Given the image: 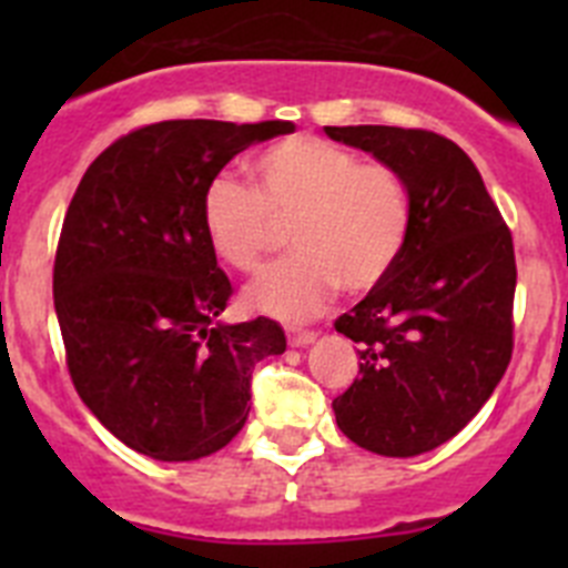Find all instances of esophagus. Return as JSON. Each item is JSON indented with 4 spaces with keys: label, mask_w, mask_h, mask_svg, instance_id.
I'll return each instance as SVG.
<instances>
[{
    "label": "esophagus",
    "mask_w": 568,
    "mask_h": 568,
    "mask_svg": "<svg viewBox=\"0 0 568 568\" xmlns=\"http://www.w3.org/2000/svg\"><path fill=\"white\" fill-rule=\"evenodd\" d=\"M287 341L290 346H307L315 341L313 329H301V327H287Z\"/></svg>",
    "instance_id": "1"
}]
</instances>
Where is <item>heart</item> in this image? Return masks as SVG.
Masks as SVG:
<instances>
[{
  "mask_svg": "<svg viewBox=\"0 0 568 568\" xmlns=\"http://www.w3.org/2000/svg\"><path fill=\"white\" fill-rule=\"evenodd\" d=\"M255 190L222 173L204 187L202 227L227 267L253 273L290 227L298 253L264 270L244 293L255 313L313 318L344 287L384 284L413 230L404 175L318 135H290L255 155Z\"/></svg>",
  "mask_w": 568,
  "mask_h": 568,
  "instance_id": "1",
  "label": "heart"
}]
</instances>
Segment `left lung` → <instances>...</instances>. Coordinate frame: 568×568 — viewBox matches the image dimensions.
<instances>
[{
	"label": "left lung",
	"mask_w": 568,
	"mask_h": 568,
	"mask_svg": "<svg viewBox=\"0 0 568 568\" xmlns=\"http://www.w3.org/2000/svg\"><path fill=\"white\" fill-rule=\"evenodd\" d=\"M404 175L409 241L384 284L335 329L358 344V378L333 400L341 433L386 458L458 435L504 378L515 346V247L469 155L433 130L324 128Z\"/></svg>",
	"instance_id": "1"
}]
</instances>
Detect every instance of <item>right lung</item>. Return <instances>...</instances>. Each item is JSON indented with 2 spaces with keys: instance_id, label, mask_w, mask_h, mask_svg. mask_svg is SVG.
I'll return each instance as SVG.
<instances>
[{
  "instance_id": "right-lung-1",
  "label": "right lung",
  "mask_w": 568,
  "mask_h": 568,
  "mask_svg": "<svg viewBox=\"0 0 568 568\" xmlns=\"http://www.w3.org/2000/svg\"><path fill=\"white\" fill-rule=\"evenodd\" d=\"M293 122L170 119L115 139L82 175L53 261V304L79 398L155 460L219 453L250 415L261 358L287 349L270 318L222 324L233 284L202 227L204 187Z\"/></svg>"
}]
</instances>
